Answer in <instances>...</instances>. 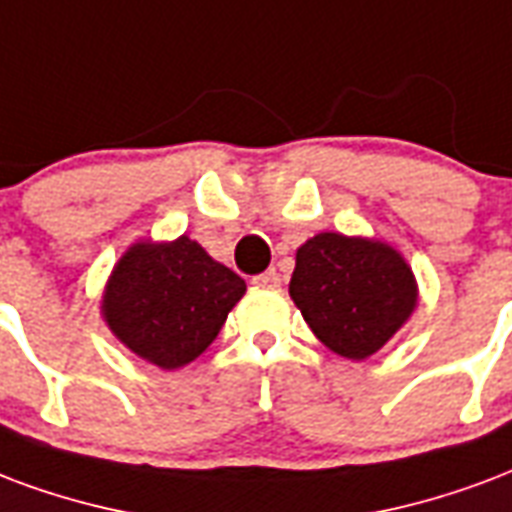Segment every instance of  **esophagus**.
Here are the masks:
<instances>
[{
	"mask_svg": "<svg viewBox=\"0 0 512 512\" xmlns=\"http://www.w3.org/2000/svg\"><path fill=\"white\" fill-rule=\"evenodd\" d=\"M252 282H255L257 287H279L282 285V276H279V271H276V268H268L266 274L255 276Z\"/></svg>",
	"mask_w": 512,
	"mask_h": 512,
	"instance_id": "1",
	"label": "esophagus"
}]
</instances>
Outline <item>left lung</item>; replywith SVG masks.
<instances>
[{"label":"left lung","instance_id":"8db88e82","mask_svg":"<svg viewBox=\"0 0 512 512\" xmlns=\"http://www.w3.org/2000/svg\"><path fill=\"white\" fill-rule=\"evenodd\" d=\"M290 295L314 336L352 361L380 350L418 301L396 249L342 233H320L298 249Z\"/></svg>","mask_w":512,"mask_h":512}]
</instances>
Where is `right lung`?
Here are the masks:
<instances>
[{
    "instance_id": "add662e5",
    "label": "right lung",
    "mask_w": 512,
    "mask_h": 512,
    "mask_svg": "<svg viewBox=\"0 0 512 512\" xmlns=\"http://www.w3.org/2000/svg\"><path fill=\"white\" fill-rule=\"evenodd\" d=\"M244 293L246 282L236 271L181 236L173 244L132 246L113 268L102 312L140 358L179 369L217 339Z\"/></svg>"
}]
</instances>
